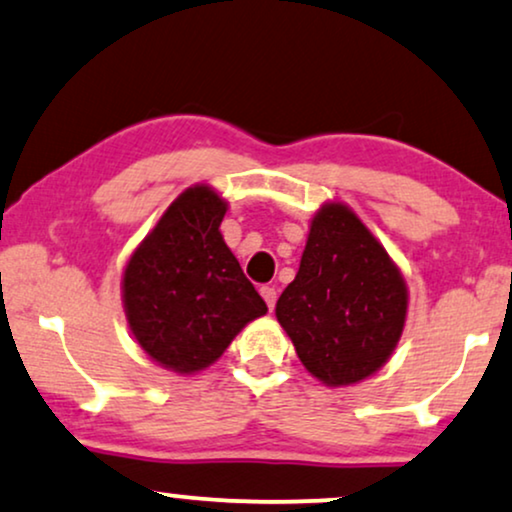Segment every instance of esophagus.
I'll list each match as a JSON object with an SVG mask.
<instances>
[{
	"mask_svg": "<svg viewBox=\"0 0 512 512\" xmlns=\"http://www.w3.org/2000/svg\"><path fill=\"white\" fill-rule=\"evenodd\" d=\"M262 297H264V302H267V306H269V311L274 309L276 306V297H278V292H276V288H271V285H262Z\"/></svg>",
	"mask_w": 512,
	"mask_h": 512,
	"instance_id": "1",
	"label": "esophagus"
}]
</instances>
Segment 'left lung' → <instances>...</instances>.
I'll return each mask as SVG.
<instances>
[{
	"label": "left lung",
	"mask_w": 512,
	"mask_h": 512,
	"mask_svg": "<svg viewBox=\"0 0 512 512\" xmlns=\"http://www.w3.org/2000/svg\"><path fill=\"white\" fill-rule=\"evenodd\" d=\"M405 316V278L384 245L349 206L325 203L276 302L302 365L327 386L356 384L391 358Z\"/></svg>",
	"instance_id": "8db88e82"
}]
</instances>
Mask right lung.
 Returning a JSON list of instances; mask_svg holds the SVG:
<instances>
[{
  "instance_id": "add662e5",
  "label": "right lung",
  "mask_w": 512,
  "mask_h": 512,
  "mask_svg": "<svg viewBox=\"0 0 512 512\" xmlns=\"http://www.w3.org/2000/svg\"><path fill=\"white\" fill-rule=\"evenodd\" d=\"M227 201L194 185L170 203L124 271V309L142 351L166 370L199 372L267 313L220 234Z\"/></svg>"
}]
</instances>
